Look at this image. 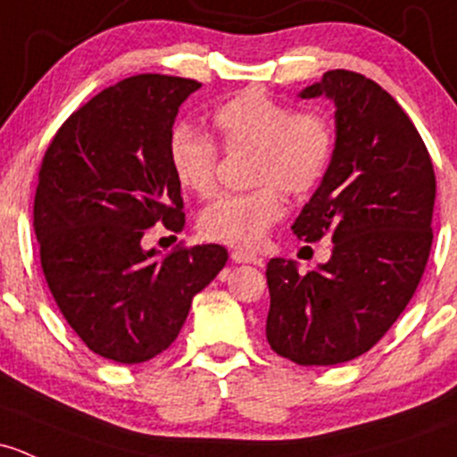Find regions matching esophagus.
Segmentation results:
<instances>
[{"mask_svg":"<svg viewBox=\"0 0 457 457\" xmlns=\"http://www.w3.org/2000/svg\"><path fill=\"white\" fill-rule=\"evenodd\" d=\"M232 261L238 262V265H262V258L256 256V253L243 252V249H234L232 252Z\"/></svg>","mask_w":457,"mask_h":457,"instance_id":"esophagus-1","label":"esophagus"}]
</instances>
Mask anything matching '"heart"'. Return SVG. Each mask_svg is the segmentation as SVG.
<instances>
[{
  "label": "heart",
  "mask_w": 457,
  "mask_h": 457,
  "mask_svg": "<svg viewBox=\"0 0 457 457\" xmlns=\"http://www.w3.org/2000/svg\"><path fill=\"white\" fill-rule=\"evenodd\" d=\"M212 122L228 151L253 148L252 184L258 188L216 199L201 212V229L214 241L256 247L285 214L280 188L304 195L320 184L333 157V129L324 115L295 113L258 89L220 103ZM168 162L186 190L214 195L219 148L212 137L188 122L177 124L168 137Z\"/></svg>",
  "instance_id": "obj_1"
}]
</instances>
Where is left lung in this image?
<instances>
[{
    "mask_svg": "<svg viewBox=\"0 0 457 457\" xmlns=\"http://www.w3.org/2000/svg\"><path fill=\"white\" fill-rule=\"evenodd\" d=\"M297 96L335 104V148L291 229L335 245L306 273L269 261L267 342L300 366H337L368 353L416 293L434 241L436 175L411 120L374 80L333 70Z\"/></svg>",
    "mask_w": 457,
    "mask_h": 457,
    "instance_id": "left-lung-1",
    "label": "left lung"
}]
</instances>
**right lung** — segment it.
Listing matches in <instances>:
<instances>
[{
	"mask_svg": "<svg viewBox=\"0 0 457 457\" xmlns=\"http://www.w3.org/2000/svg\"><path fill=\"white\" fill-rule=\"evenodd\" d=\"M199 87L164 74L120 80L71 113L43 157L35 234L47 287L85 345L115 363L164 353L228 262L220 245L157 258L142 243L155 223H186L168 137Z\"/></svg>",
	"mask_w": 457,
	"mask_h": 457,
	"instance_id": "obj_1",
	"label": "right lung"
}]
</instances>
